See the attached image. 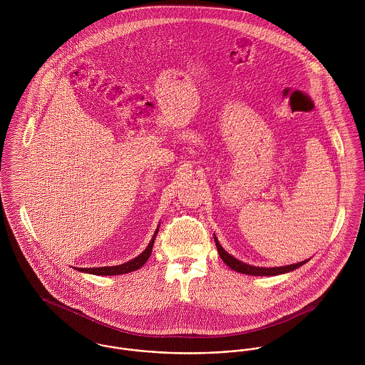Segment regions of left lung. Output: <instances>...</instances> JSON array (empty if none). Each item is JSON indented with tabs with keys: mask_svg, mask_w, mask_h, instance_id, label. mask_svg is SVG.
<instances>
[{
	"mask_svg": "<svg viewBox=\"0 0 365 365\" xmlns=\"http://www.w3.org/2000/svg\"><path fill=\"white\" fill-rule=\"evenodd\" d=\"M215 239V243H216V247H217V252H219V256L220 259L223 260V262H226L227 267H230L232 269L237 271V272H242V274H249V275H278V274H285V272H289V271H294L297 268H299L301 265H304L308 260L301 261V262H297V264H291V265H282V267H255V265H249L243 261L237 260L235 259L233 256H230L227 252H225V249L220 246V243L217 242L216 236H213Z\"/></svg>",
	"mask_w": 365,
	"mask_h": 365,
	"instance_id": "left-lung-1",
	"label": "left lung"
}]
</instances>
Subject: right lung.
Segmentation results:
<instances>
[{
    "instance_id": "1",
    "label": "right lung",
    "mask_w": 365,
    "mask_h": 365,
    "mask_svg": "<svg viewBox=\"0 0 365 365\" xmlns=\"http://www.w3.org/2000/svg\"><path fill=\"white\" fill-rule=\"evenodd\" d=\"M157 232L156 229L153 239L150 240L149 246L145 249V252L142 255H139L136 259L128 261L125 264L120 265H112V267H94V268H80L78 271L81 272H88V274H94V275H118V274H126V272H132L135 269H139L146 261L149 260L150 255H152V249H153V243L156 239Z\"/></svg>"
}]
</instances>
